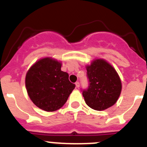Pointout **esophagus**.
Wrapping results in <instances>:
<instances>
[{
	"label": "esophagus",
	"mask_w": 147,
	"mask_h": 147,
	"mask_svg": "<svg viewBox=\"0 0 147 147\" xmlns=\"http://www.w3.org/2000/svg\"><path fill=\"white\" fill-rule=\"evenodd\" d=\"M75 85H76V88H80V82H76V83H75Z\"/></svg>",
	"instance_id": "esophagus-1"
}]
</instances>
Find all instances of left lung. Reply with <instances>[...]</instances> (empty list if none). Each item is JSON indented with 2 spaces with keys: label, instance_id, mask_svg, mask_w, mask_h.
Returning <instances> with one entry per match:
<instances>
[{
  "label": "left lung",
  "instance_id": "8db88e82",
  "mask_svg": "<svg viewBox=\"0 0 147 147\" xmlns=\"http://www.w3.org/2000/svg\"><path fill=\"white\" fill-rule=\"evenodd\" d=\"M88 87L82 90L85 103L93 110H104L117 102L121 82L112 66L104 59H96L87 66Z\"/></svg>",
  "mask_w": 147,
  "mask_h": 147
}]
</instances>
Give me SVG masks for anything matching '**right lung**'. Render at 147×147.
<instances>
[{
    "label": "right lung",
    "instance_id": "add662e5",
    "mask_svg": "<svg viewBox=\"0 0 147 147\" xmlns=\"http://www.w3.org/2000/svg\"><path fill=\"white\" fill-rule=\"evenodd\" d=\"M61 71V63L51 58L37 61L27 72L26 87L28 96L39 108L52 112L62 107L76 85Z\"/></svg>",
    "mask_w": 147,
    "mask_h": 147
}]
</instances>
